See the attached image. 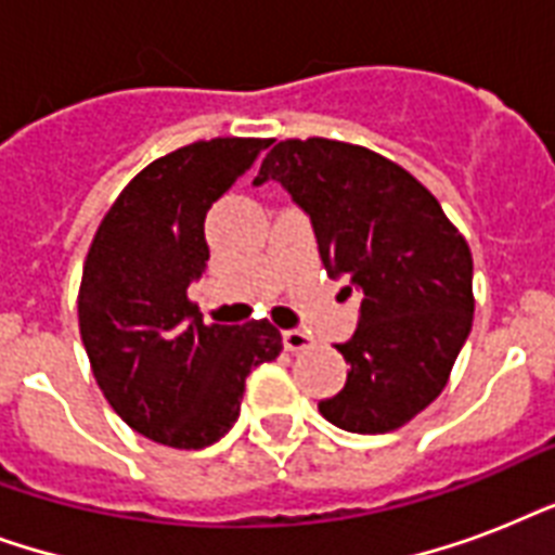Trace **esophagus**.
I'll return each instance as SVG.
<instances>
[{
  "instance_id": "34e87169",
  "label": "esophagus",
  "mask_w": 555,
  "mask_h": 555,
  "mask_svg": "<svg viewBox=\"0 0 555 555\" xmlns=\"http://www.w3.org/2000/svg\"><path fill=\"white\" fill-rule=\"evenodd\" d=\"M282 343H285L287 351H305V348H311L313 339L308 337L305 331L294 328V331H285V334H282Z\"/></svg>"
}]
</instances>
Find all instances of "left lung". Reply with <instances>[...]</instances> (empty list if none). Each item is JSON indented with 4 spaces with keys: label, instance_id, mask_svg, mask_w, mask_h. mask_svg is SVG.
Here are the masks:
<instances>
[{
    "label": "left lung",
    "instance_id": "1",
    "mask_svg": "<svg viewBox=\"0 0 555 555\" xmlns=\"http://www.w3.org/2000/svg\"><path fill=\"white\" fill-rule=\"evenodd\" d=\"M279 181L308 212L331 279L363 294L343 391L325 421L357 435L400 429L443 391L473 328V253L438 198L354 143L279 141L253 184Z\"/></svg>",
    "mask_w": 555,
    "mask_h": 555
}]
</instances>
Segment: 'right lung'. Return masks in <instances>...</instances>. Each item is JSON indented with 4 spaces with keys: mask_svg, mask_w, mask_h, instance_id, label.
I'll return each instance as SVG.
<instances>
[{
    "mask_svg": "<svg viewBox=\"0 0 555 555\" xmlns=\"http://www.w3.org/2000/svg\"><path fill=\"white\" fill-rule=\"evenodd\" d=\"M212 138L169 152L124 186L82 264L80 337L108 405L138 435L204 449L238 421L244 379L276 360L268 320L204 325L186 287L207 268V209L268 150Z\"/></svg>",
    "mask_w": 555,
    "mask_h": 555,
    "instance_id": "right-lung-1",
    "label": "right lung"
}]
</instances>
